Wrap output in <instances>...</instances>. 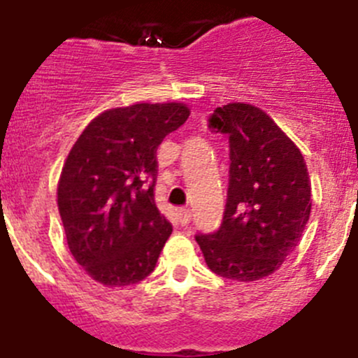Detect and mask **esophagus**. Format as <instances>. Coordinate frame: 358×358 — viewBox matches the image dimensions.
<instances>
[{"label":"esophagus","mask_w":358,"mask_h":358,"mask_svg":"<svg viewBox=\"0 0 358 358\" xmlns=\"http://www.w3.org/2000/svg\"><path fill=\"white\" fill-rule=\"evenodd\" d=\"M191 217H192V215H191V210H189V208H180L178 219H180V223H182L183 227L191 223Z\"/></svg>","instance_id":"34e87169"}]
</instances>
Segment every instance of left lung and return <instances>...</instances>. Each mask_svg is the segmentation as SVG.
<instances>
[{"instance_id":"left-lung-1","label":"left lung","mask_w":358,"mask_h":358,"mask_svg":"<svg viewBox=\"0 0 358 358\" xmlns=\"http://www.w3.org/2000/svg\"><path fill=\"white\" fill-rule=\"evenodd\" d=\"M210 128L228 135L230 182L223 224L198 235L208 269L255 282L275 273L298 246L310 217V178L301 151L264 110L228 103Z\"/></svg>"}]
</instances>
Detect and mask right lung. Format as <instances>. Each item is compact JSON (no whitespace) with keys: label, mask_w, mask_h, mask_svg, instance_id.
<instances>
[{"label":"right lung","mask_w":358,"mask_h":358,"mask_svg":"<svg viewBox=\"0 0 358 358\" xmlns=\"http://www.w3.org/2000/svg\"><path fill=\"white\" fill-rule=\"evenodd\" d=\"M191 115L185 103H135L96 115L57 187L71 255L107 287L146 278L173 227L157 208V148Z\"/></svg>","instance_id":"1"}]
</instances>
